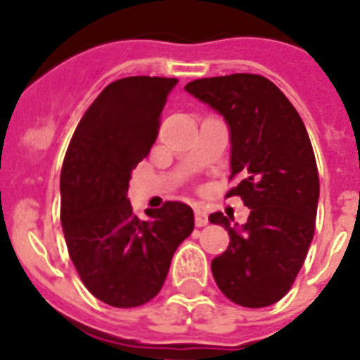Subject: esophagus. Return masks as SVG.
I'll return each mask as SVG.
<instances>
[{
	"label": "esophagus",
	"instance_id": "esophagus-1",
	"mask_svg": "<svg viewBox=\"0 0 360 360\" xmlns=\"http://www.w3.org/2000/svg\"><path fill=\"white\" fill-rule=\"evenodd\" d=\"M208 224V213L204 212V208H195V226L202 228Z\"/></svg>",
	"mask_w": 360,
	"mask_h": 360
}]
</instances>
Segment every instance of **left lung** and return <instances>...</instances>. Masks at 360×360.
<instances>
[{
    "label": "left lung",
    "instance_id": "left-lung-1",
    "mask_svg": "<svg viewBox=\"0 0 360 360\" xmlns=\"http://www.w3.org/2000/svg\"><path fill=\"white\" fill-rule=\"evenodd\" d=\"M184 89L224 116L238 179L226 197L238 195L251 210L242 226L220 212L210 215L229 235L228 249L212 262L213 278L236 305H273L292 287L316 229L319 176L305 124L262 75L199 79Z\"/></svg>",
    "mask_w": 360,
    "mask_h": 360
}]
</instances>
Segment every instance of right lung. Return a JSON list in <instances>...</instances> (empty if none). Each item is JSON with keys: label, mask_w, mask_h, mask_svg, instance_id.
<instances>
[{"label": "right lung", "mask_w": 360, "mask_h": 360, "mask_svg": "<svg viewBox=\"0 0 360 360\" xmlns=\"http://www.w3.org/2000/svg\"><path fill=\"white\" fill-rule=\"evenodd\" d=\"M177 79L127 77L109 84L79 122L60 172V222L86 289L118 309L140 307L165 283L174 252L193 231V212L167 200L132 212V168L150 152Z\"/></svg>", "instance_id": "right-lung-1"}]
</instances>
